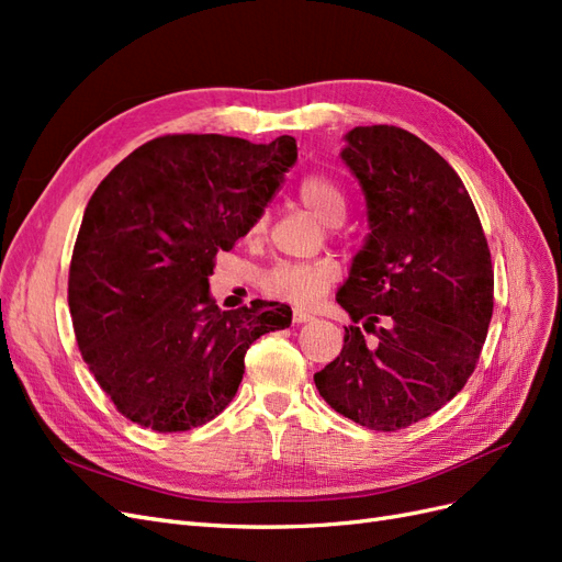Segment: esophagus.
<instances>
[{
  "mask_svg": "<svg viewBox=\"0 0 562 562\" xmlns=\"http://www.w3.org/2000/svg\"><path fill=\"white\" fill-rule=\"evenodd\" d=\"M312 318H314V316H312L310 312H304V310H295V312H293V321H295V323H307V321H312Z\"/></svg>",
  "mask_w": 562,
  "mask_h": 562,
  "instance_id": "34e87169",
  "label": "esophagus"
}]
</instances>
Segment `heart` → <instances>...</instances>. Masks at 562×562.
Returning <instances> with one entry per match:
<instances>
[{"label": "heart", "mask_w": 562, "mask_h": 562, "mask_svg": "<svg viewBox=\"0 0 562 562\" xmlns=\"http://www.w3.org/2000/svg\"><path fill=\"white\" fill-rule=\"evenodd\" d=\"M297 196L318 223L326 227H337L347 215V196L339 184L326 176H307L300 187ZM269 217L260 213L248 225V239L258 241L267 232ZM339 279V267L333 260H318L307 265L283 262L271 267L262 277V291L281 302L295 304V307H310L326 295Z\"/></svg>", "instance_id": "obj_1"}]
</instances>
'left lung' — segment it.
<instances>
[{
	"label": "left lung",
	"instance_id": "1",
	"mask_svg": "<svg viewBox=\"0 0 562 562\" xmlns=\"http://www.w3.org/2000/svg\"><path fill=\"white\" fill-rule=\"evenodd\" d=\"M345 140L339 157L361 184L370 234L337 291L353 323L314 382L339 415L398 431L471 378L495 274L467 187L434 147L386 124L356 126Z\"/></svg>",
	"mask_w": 562,
	"mask_h": 562
}]
</instances>
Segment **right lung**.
<instances>
[{"label":"right lung","instance_id":"obj_1","mask_svg":"<svg viewBox=\"0 0 562 562\" xmlns=\"http://www.w3.org/2000/svg\"><path fill=\"white\" fill-rule=\"evenodd\" d=\"M297 159L217 133L161 135L116 164L83 211L67 302L79 351L116 411L145 429L201 427L232 403L244 356L291 326L279 302L223 312L209 277Z\"/></svg>","mask_w":562,"mask_h":562}]
</instances>
